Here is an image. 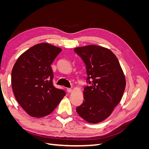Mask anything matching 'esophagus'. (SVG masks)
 Masks as SVG:
<instances>
[{
	"label": "esophagus",
	"instance_id": "1",
	"mask_svg": "<svg viewBox=\"0 0 149 149\" xmlns=\"http://www.w3.org/2000/svg\"><path fill=\"white\" fill-rule=\"evenodd\" d=\"M67 91L68 93H71L72 92V89L71 88H67Z\"/></svg>",
	"mask_w": 149,
	"mask_h": 149
}]
</instances>
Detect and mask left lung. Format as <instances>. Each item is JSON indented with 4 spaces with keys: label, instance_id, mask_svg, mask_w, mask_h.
Returning a JSON list of instances; mask_svg holds the SVG:
<instances>
[{
    "label": "left lung",
    "instance_id": "1",
    "mask_svg": "<svg viewBox=\"0 0 149 149\" xmlns=\"http://www.w3.org/2000/svg\"><path fill=\"white\" fill-rule=\"evenodd\" d=\"M86 68L89 85L78 114L89 123H98L112 113L123 97L125 78L118 59L110 49L97 45L74 48Z\"/></svg>",
    "mask_w": 149,
    "mask_h": 149
}]
</instances>
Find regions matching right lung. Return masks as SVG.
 <instances>
[{"mask_svg": "<svg viewBox=\"0 0 149 149\" xmlns=\"http://www.w3.org/2000/svg\"><path fill=\"white\" fill-rule=\"evenodd\" d=\"M61 49L47 43L30 48L18 58L12 71V86L17 102L34 118L45 116L66 94L54 86L51 67Z\"/></svg>", "mask_w": 149, "mask_h": 149, "instance_id": "1", "label": "right lung"}]
</instances>
